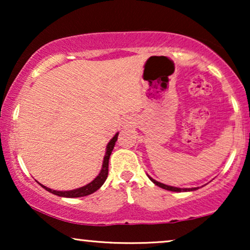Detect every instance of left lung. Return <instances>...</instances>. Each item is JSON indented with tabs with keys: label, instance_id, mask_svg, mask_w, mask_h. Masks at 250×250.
<instances>
[{
	"label": "left lung",
	"instance_id": "left-lung-1",
	"mask_svg": "<svg viewBox=\"0 0 250 250\" xmlns=\"http://www.w3.org/2000/svg\"><path fill=\"white\" fill-rule=\"evenodd\" d=\"M149 179L151 180L152 182L156 184V186H158V187H160V188H163V189L168 190V191H175V192H182V191H194V190L199 189V188H191V189H190V188H184V189H181V188H175V187H169V186H166V184L160 183V182H158V181L153 180L152 177H150V176H149Z\"/></svg>",
	"mask_w": 250,
	"mask_h": 250
}]
</instances>
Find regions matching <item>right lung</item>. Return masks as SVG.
Instances as JSON below:
<instances>
[{
	"label": "right lung",
	"mask_w": 250,
	"mask_h": 250,
	"mask_svg": "<svg viewBox=\"0 0 250 250\" xmlns=\"http://www.w3.org/2000/svg\"><path fill=\"white\" fill-rule=\"evenodd\" d=\"M117 136H118V133H116L114 138H112L110 141H109L108 146H107V150H105V155H104V164H102V168L100 170V173H99V175L95 177V179L92 181L91 183L86 184V186L82 187V188H78V189H75V190H70V191H57V190H52L50 189V188H46L45 186H43V184L40 183V186L44 188L46 191H49V192L56 194V196H59V197H66V198H78V197H85V196H88V194L93 193L97 191L98 189H100L102 187V184L104 183V181L107 180V176H108V164H109V158H110V155H111V151L112 149H114L115 146V143L117 141Z\"/></svg>",
	"instance_id": "1"
}]
</instances>
